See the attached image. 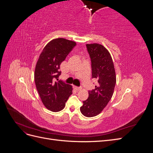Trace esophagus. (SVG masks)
<instances>
[{"mask_svg":"<svg viewBox=\"0 0 153 153\" xmlns=\"http://www.w3.org/2000/svg\"><path fill=\"white\" fill-rule=\"evenodd\" d=\"M75 89L76 90V91H80L82 89V87H76V86H75Z\"/></svg>","mask_w":153,"mask_h":153,"instance_id":"34e87169","label":"esophagus"}]
</instances>
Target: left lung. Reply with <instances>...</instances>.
<instances>
[{
	"label": "left lung",
	"instance_id": "left-lung-1",
	"mask_svg": "<svg viewBox=\"0 0 153 153\" xmlns=\"http://www.w3.org/2000/svg\"><path fill=\"white\" fill-rule=\"evenodd\" d=\"M92 68V78L98 81L95 89L89 91V97L83 101L82 114L91 117L98 115L111 100L116 84L112 59L103 45L87 44Z\"/></svg>",
	"mask_w": 153,
	"mask_h": 153
}]
</instances>
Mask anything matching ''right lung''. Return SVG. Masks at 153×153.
<instances>
[{
	"label": "right lung",
	"mask_w": 153,
	"mask_h": 153,
	"mask_svg": "<svg viewBox=\"0 0 153 153\" xmlns=\"http://www.w3.org/2000/svg\"><path fill=\"white\" fill-rule=\"evenodd\" d=\"M76 45L75 42L66 39H53L45 46L37 62L36 89L44 105L52 112L62 110L72 94V86L58 78L61 74L60 65Z\"/></svg>",
	"instance_id": "1"
}]
</instances>
